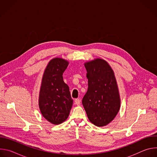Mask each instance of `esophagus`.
Wrapping results in <instances>:
<instances>
[{
	"label": "esophagus",
	"instance_id": "1",
	"mask_svg": "<svg viewBox=\"0 0 157 157\" xmlns=\"http://www.w3.org/2000/svg\"><path fill=\"white\" fill-rule=\"evenodd\" d=\"M80 102H81V101H80V99H76L75 100V104H76L77 105H80Z\"/></svg>",
	"mask_w": 157,
	"mask_h": 157
}]
</instances>
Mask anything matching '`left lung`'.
Here are the masks:
<instances>
[{
  "label": "left lung",
  "mask_w": 157,
  "mask_h": 157,
  "mask_svg": "<svg viewBox=\"0 0 157 157\" xmlns=\"http://www.w3.org/2000/svg\"><path fill=\"white\" fill-rule=\"evenodd\" d=\"M88 89L82 101L88 119L98 127L113 121L121 107V98L114 72L104 59L86 62Z\"/></svg>",
  "instance_id": "8db88e82"
}]
</instances>
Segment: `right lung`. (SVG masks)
I'll list each match as a JSON object with an SVG mask.
<instances>
[{"label":"right lung","instance_id":"add662e5","mask_svg":"<svg viewBox=\"0 0 157 157\" xmlns=\"http://www.w3.org/2000/svg\"><path fill=\"white\" fill-rule=\"evenodd\" d=\"M68 64L66 59L54 58L48 63L42 76L38 105L43 117L54 125L68 119L73 103L69 86L63 78Z\"/></svg>","mask_w":157,"mask_h":157}]
</instances>
